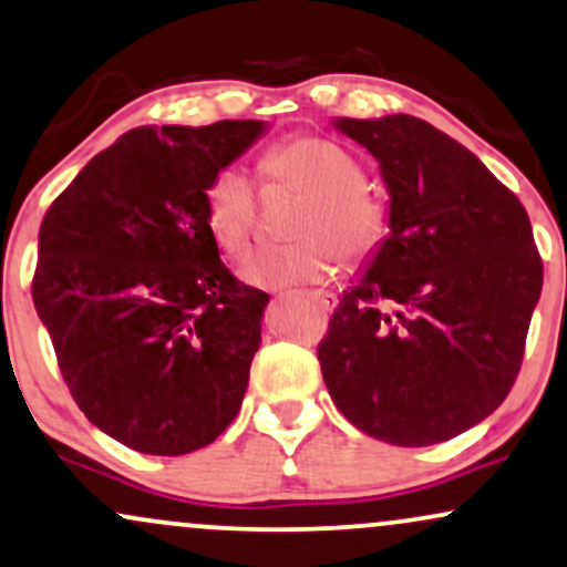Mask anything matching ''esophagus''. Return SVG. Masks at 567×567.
Wrapping results in <instances>:
<instances>
[{
    "label": "esophagus",
    "instance_id": "obj_1",
    "mask_svg": "<svg viewBox=\"0 0 567 567\" xmlns=\"http://www.w3.org/2000/svg\"><path fill=\"white\" fill-rule=\"evenodd\" d=\"M310 299H312V302H318V305H321V310H326V312H331V310H334L337 308V295H334V291H310V295H308Z\"/></svg>",
    "mask_w": 567,
    "mask_h": 567
}]
</instances>
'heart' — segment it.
Listing matches in <instances>:
<instances>
[{
    "label": "heart",
    "instance_id": "1",
    "mask_svg": "<svg viewBox=\"0 0 567 567\" xmlns=\"http://www.w3.org/2000/svg\"><path fill=\"white\" fill-rule=\"evenodd\" d=\"M265 177L308 193L295 233L297 244L255 246L238 259V278L251 286L321 281L334 270V246L348 262H363L388 236V209L363 185L358 158L329 137L299 135L272 145L259 162ZM204 219L225 251L246 241L255 219V193L236 166L219 169L204 190Z\"/></svg>",
    "mask_w": 567,
    "mask_h": 567
}]
</instances>
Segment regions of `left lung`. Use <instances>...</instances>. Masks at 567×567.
I'll list each match as a JSON object with an SVG mask.
<instances>
[{"label":"left lung","instance_id":"obj_1","mask_svg":"<svg viewBox=\"0 0 567 567\" xmlns=\"http://www.w3.org/2000/svg\"><path fill=\"white\" fill-rule=\"evenodd\" d=\"M379 162L390 233L318 344L350 424L419 449L491 416L515 384L544 265L525 206L424 118H331Z\"/></svg>","mask_w":567,"mask_h":567}]
</instances>
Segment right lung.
I'll use <instances>...</instances> for the list:
<instances>
[{"label":"right lung","mask_w":567,"mask_h":567,"mask_svg":"<svg viewBox=\"0 0 567 567\" xmlns=\"http://www.w3.org/2000/svg\"><path fill=\"white\" fill-rule=\"evenodd\" d=\"M265 122L137 126L47 209L33 308L84 416L140 454L204 449L241 409L270 297L230 276L204 190Z\"/></svg>","instance_id":"add662e5"}]
</instances>
